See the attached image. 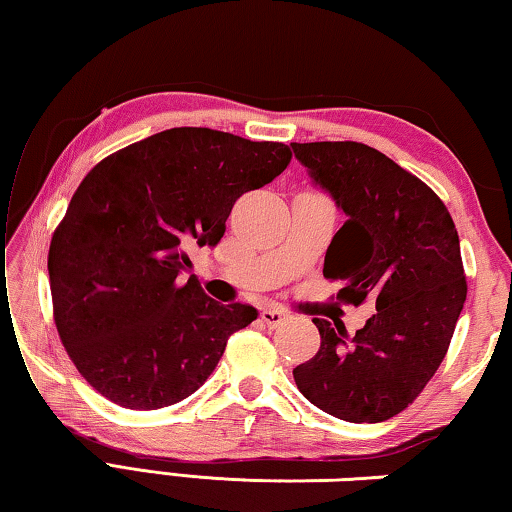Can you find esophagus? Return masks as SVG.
I'll return each instance as SVG.
<instances>
[{
	"mask_svg": "<svg viewBox=\"0 0 512 512\" xmlns=\"http://www.w3.org/2000/svg\"><path fill=\"white\" fill-rule=\"evenodd\" d=\"M259 318H262L268 327L275 329V327H280L284 320H289V314H287V311H282V309H262Z\"/></svg>",
	"mask_w": 512,
	"mask_h": 512,
	"instance_id": "obj_1",
	"label": "esophagus"
}]
</instances>
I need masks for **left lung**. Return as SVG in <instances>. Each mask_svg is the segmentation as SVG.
<instances>
[{
  "instance_id": "left-lung-1",
  "label": "left lung",
  "mask_w": 512,
  "mask_h": 512,
  "mask_svg": "<svg viewBox=\"0 0 512 512\" xmlns=\"http://www.w3.org/2000/svg\"><path fill=\"white\" fill-rule=\"evenodd\" d=\"M311 180L348 216L323 275L348 305L375 300L357 334L314 318L316 357L293 368L300 393L345 422L404 411L443 363L467 282L456 225L433 189L361 142L291 144Z\"/></svg>"
}]
</instances>
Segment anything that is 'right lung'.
Returning <instances> with one entry per match:
<instances>
[{"label": "right lung", "instance_id": "1", "mask_svg": "<svg viewBox=\"0 0 512 512\" xmlns=\"http://www.w3.org/2000/svg\"><path fill=\"white\" fill-rule=\"evenodd\" d=\"M282 142L212 128H169L103 158L51 237L54 320L94 391L153 411L212 375L230 334L257 318L205 296L187 248L216 246L241 194L287 169Z\"/></svg>", "mask_w": 512, "mask_h": 512}]
</instances>
